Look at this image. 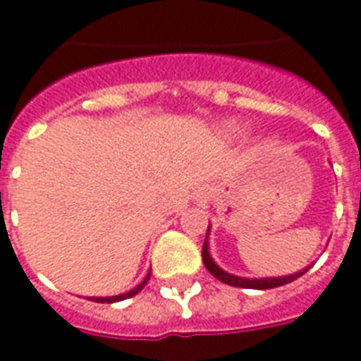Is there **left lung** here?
<instances>
[{"label":"left lung","mask_w":361,"mask_h":361,"mask_svg":"<svg viewBox=\"0 0 361 361\" xmlns=\"http://www.w3.org/2000/svg\"><path fill=\"white\" fill-rule=\"evenodd\" d=\"M210 229V227H208ZM208 236V233H206ZM202 263L204 267L210 271L212 276H216L219 282H224L227 286H235V288H246V290H271V288H279V286H286L297 280L299 276H302L305 272L309 271V269H302V271L295 272V274H290V276H280V279H259V280H250V279H240V276H233L229 272L221 271L219 267L212 261L210 252H208V238L204 240V246H202Z\"/></svg>","instance_id":"1"}]
</instances>
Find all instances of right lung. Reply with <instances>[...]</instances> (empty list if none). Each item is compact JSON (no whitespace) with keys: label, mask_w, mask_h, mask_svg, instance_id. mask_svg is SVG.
Here are the masks:
<instances>
[{"label":"right lung","mask_w":361,"mask_h":361,"mask_svg":"<svg viewBox=\"0 0 361 361\" xmlns=\"http://www.w3.org/2000/svg\"><path fill=\"white\" fill-rule=\"evenodd\" d=\"M149 276H151V272L147 274V276H145V280L142 282V284L136 286V288L128 291V293H123V295H115V297H92V301H96V302H117V301H123V299H128V297H134L136 293H140V291L144 290V286L147 284Z\"/></svg>","instance_id":"obj_1"}]
</instances>
